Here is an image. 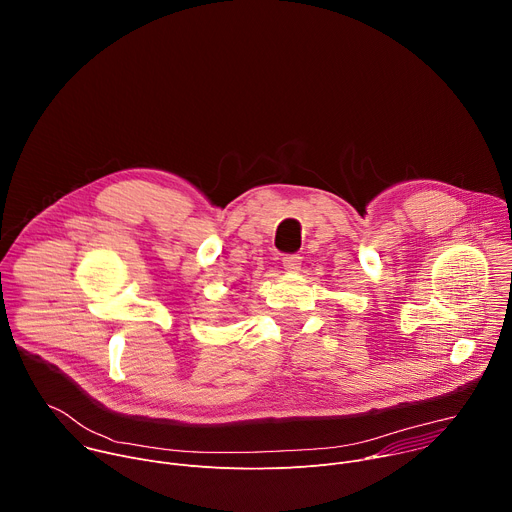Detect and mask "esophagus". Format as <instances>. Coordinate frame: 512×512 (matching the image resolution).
Listing matches in <instances>:
<instances>
[{"label":"esophagus","instance_id":"obj_1","mask_svg":"<svg viewBox=\"0 0 512 512\" xmlns=\"http://www.w3.org/2000/svg\"><path fill=\"white\" fill-rule=\"evenodd\" d=\"M283 269L289 273H298L302 269V257L298 255H285L283 257Z\"/></svg>","mask_w":512,"mask_h":512}]
</instances>
